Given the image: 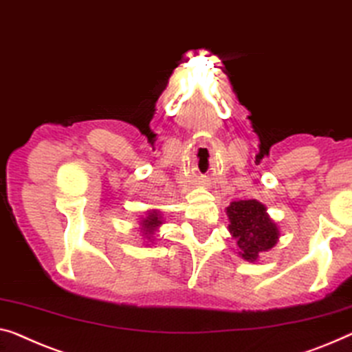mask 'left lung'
Wrapping results in <instances>:
<instances>
[{"label":"left lung","mask_w":352,"mask_h":352,"mask_svg":"<svg viewBox=\"0 0 352 352\" xmlns=\"http://www.w3.org/2000/svg\"><path fill=\"white\" fill-rule=\"evenodd\" d=\"M258 201L230 202L228 207L229 230L239 245V253L246 261H256L264 251L274 248L278 240L276 224Z\"/></svg>","instance_id":"left-lung-1"}]
</instances>
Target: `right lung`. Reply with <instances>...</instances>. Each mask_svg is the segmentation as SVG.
Instances as JSON below:
<instances>
[{
  "label": "right lung",
  "mask_w": 352,
  "mask_h": 352,
  "mask_svg": "<svg viewBox=\"0 0 352 352\" xmlns=\"http://www.w3.org/2000/svg\"><path fill=\"white\" fill-rule=\"evenodd\" d=\"M144 226H145V230H146V232H148V234H151V232H153V230H155V228H158L160 226V224H161V219H160V217H158V213H156V212H151L150 214H148V217H146L145 219H144ZM145 232V234H146Z\"/></svg>",
  "instance_id": "1"
}]
</instances>
